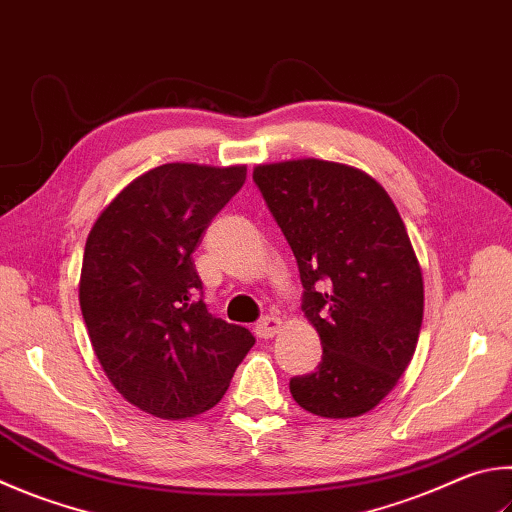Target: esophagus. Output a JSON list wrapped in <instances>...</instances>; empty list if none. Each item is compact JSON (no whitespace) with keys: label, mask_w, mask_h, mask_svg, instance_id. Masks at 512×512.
<instances>
[{"label":"esophagus","mask_w":512,"mask_h":512,"mask_svg":"<svg viewBox=\"0 0 512 512\" xmlns=\"http://www.w3.org/2000/svg\"><path fill=\"white\" fill-rule=\"evenodd\" d=\"M280 329H282V320L277 318V315H266V318L257 322L255 333L259 338H273L275 333H280Z\"/></svg>","instance_id":"obj_1"}]
</instances>
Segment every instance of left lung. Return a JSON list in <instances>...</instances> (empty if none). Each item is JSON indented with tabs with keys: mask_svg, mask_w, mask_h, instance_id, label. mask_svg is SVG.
Wrapping results in <instances>:
<instances>
[{
	"mask_svg": "<svg viewBox=\"0 0 512 512\" xmlns=\"http://www.w3.org/2000/svg\"><path fill=\"white\" fill-rule=\"evenodd\" d=\"M253 181L300 268L302 311L322 342L291 394L324 418L360 416L383 401L414 356L423 275L401 215L369 174L300 159L257 165Z\"/></svg>",
	"mask_w": 512,
	"mask_h": 512,
	"instance_id": "8db88e82",
	"label": "left lung"
}]
</instances>
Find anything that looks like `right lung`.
Returning a JSON list of instances; mask_svg holds the SVG:
<instances>
[{"label":"right lung","instance_id":"add662e5","mask_svg":"<svg viewBox=\"0 0 512 512\" xmlns=\"http://www.w3.org/2000/svg\"><path fill=\"white\" fill-rule=\"evenodd\" d=\"M244 181V165L165 163L129 183L89 232L82 318L111 385L147 414L179 421L215 407L255 345L208 311L192 259Z\"/></svg>","mask_w":512,"mask_h":512}]
</instances>
